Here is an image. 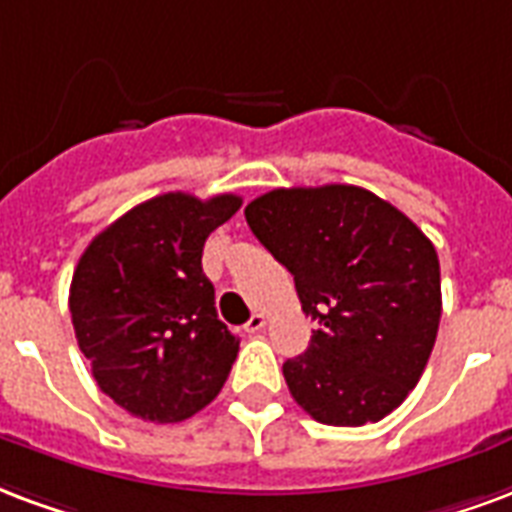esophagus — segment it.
Returning a JSON list of instances; mask_svg holds the SVG:
<instances>
[{
	"label": "esophagus",
	"mask_w": 512,
	"mask_h": 512,
	"mask_svg": "<svg viewBox=\"0 0 512 512\" xmlns=\"http://www.w3.org/2000/svg\"><path fill=\"white\" fill-rule=\"evenodd\" d=\"M266 323H268L266 314H252V317H249V323H246V331L260 333L263 328H266Z\"/></svg>",
	"instance_id": "obj_1"
}]
</instances>
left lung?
I'll return each mask as SVG.
<instances>
[{"mask_svg": "<svg viewBox=\"0 0 512 512\" xmlns=\"http://www.w3.org/2000/svg\"><path fill=\"white\" fill-rule=\"evenodd\" d=\"M317 323L282 366L298 407L328 426L377 423L407 399L437 339V249L410 217L350 184L271 189L244 208Z\"/></svg>", "mask_w": 512, "mask_h": 512, "instance_id": "obj_1", "label": "left lung"}]
</instances>
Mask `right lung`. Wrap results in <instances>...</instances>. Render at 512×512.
<instances>
[{
	"label": "right lung",
	"mask_w": 512,
	"mask_h": 512,
	"mask_svg": "<svg viewBox=\"0 0 512 512\" xmlns=\"http://www.w3.org/2000/svg\"><path fill=\"white\" fill-rule=\"evenodd\" d=\"M238 208V195L151 198L94 236L75 266L78 347L100 391L135 418L179 423L225 385L238 339L217 317L200 257Z\"/></svg>",
	"instance_id": "obj_1"
}]
</instances>
